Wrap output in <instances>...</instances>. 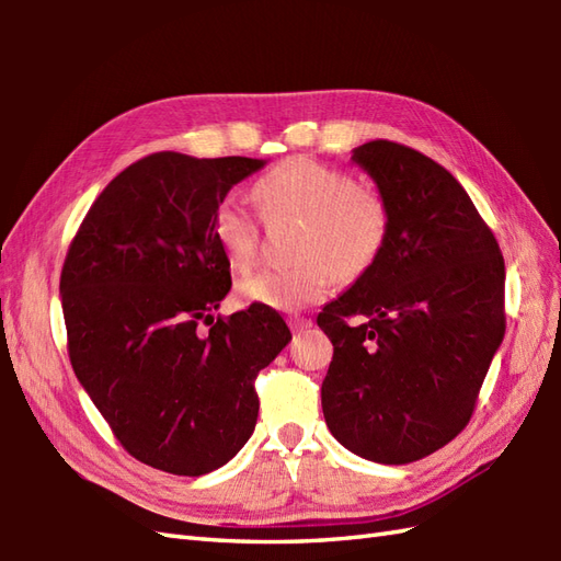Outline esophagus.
<instances>
[{"instance_id":"obj_1","label":"esophagus","mask_w":561,"mask_h":561,"mask_svg":"<svg viewBox=\"0 0 561 561\" xmlns=\"http://www.w3.org/2000/svg\"><path fill=\"white\" fill-rule=\"evenodd\" d=\"M289 325H291V330H294V332H304V330H308V328L313 325V320H311V318L294 316V318H289Z\"/></svg>"}]
</instances>
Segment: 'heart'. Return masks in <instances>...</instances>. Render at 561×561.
Instances as JSON below:
<instances>
[{
    "label": "heart",
    "mask_w": 561,
    "mask_h": 561,
    "mask_svg": "<svg viewBox=\"0 0 561 561\" xmlns=\"http://www.w3.org/2000/svg\"><path fill=\"white\" fill-rule=\"evenodd\" d=\"M253 199L265 219H301L296 255L304 260L241 279L238 291L245 301L299 311L323 301L335 279L364 277L386 253L388 202L335 165L308 157L284 159L253 183ZM211 236L231 265L250 267L257 260L260 221L233 197L214 207Z\"/></svg>",
    "instance_id": "1"
}]
</instances>
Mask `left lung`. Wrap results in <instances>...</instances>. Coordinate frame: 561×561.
<instances>
[{
    "instance_id": "8db88e82",
    "label": "left lung",
    "mask_w": 561,
    "mask_h": 561,
    "mask_svg": "<svg viewBox=\"0 0 561 561\" xmlns=\"http://www.w3.org/2000/svg\"><path fill=\"white\" fill-rule=\"evenodd\" d=\"M352 159L388 202L390 238L318 313L335 347L320 396L344 448L404 465L470 422L506 332L504 255L462 185L422 151L374 139Z\"/></svg>"
}]
</instances>
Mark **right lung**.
Masks as SVG:
<instances>
[{"label": "right lung", "mask_w": 561, "mask_h": 561, "mask_svg": "<svg viewBox=\"0 0 561 561\" xmlns=\"http://www.w3.org/2000/svg\"><path fill=\"white\" fill-rule=\"evenodd\" d=\"M262 165L149 153L105 185L69 243L71 368L123 448L157 470L199 478L229 462L257 422V374L291 340L262 304L214 320L231 262L211 211Z\"/></svg>", "instance_id": "obj_1"}]
</instances>
